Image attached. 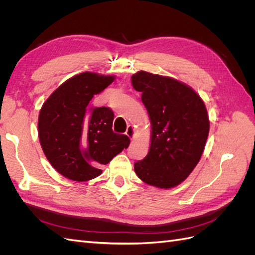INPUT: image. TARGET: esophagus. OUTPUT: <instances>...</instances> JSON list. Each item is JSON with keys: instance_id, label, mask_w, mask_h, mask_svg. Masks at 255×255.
I'll return each instance as SVG.
<instances>
[{"instance_id": "obj_1", "label": "esophagus", "mask_w": 255, "mask_h": 255, "mask_svg": "<svg viewBox=\"0 0 255 255\" xmlns=\"http://www.w3.org/2000/svg\"><path fill=\"white\" fill-rule=\"evenodd\" d=\"M126 134L130 138V139H134V137H135V128L132 126H128V128H127Z\"/></svg>"}]
</instances>
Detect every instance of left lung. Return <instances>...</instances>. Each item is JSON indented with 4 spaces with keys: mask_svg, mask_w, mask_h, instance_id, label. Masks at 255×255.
I'll return each mask as SVG.
<instances>
[{
    "mask_svg": "<svg viewBox=\"0 0 255 255\" xmlns=\"http://www.w3.org/2000/svg\"><path fill=\"white\" fill-rule=\"evenodd\" d=\"M132 85L141 92L152 129L149 153L134 164V170L145 184L175 187L203 154L210 132L205 104L190 86L169 76L138 71Z\"/></svg>",
    "mask_w": 255,
    "mask_h": 255,
    "instance_id": "1",
    "label": "left lung"
}]
</instances>
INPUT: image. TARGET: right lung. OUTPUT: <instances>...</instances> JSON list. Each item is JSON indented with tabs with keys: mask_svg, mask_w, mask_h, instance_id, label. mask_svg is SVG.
<instances>
[{
	"mask_svg": "<svg viewBox=\"0 0 255 255\" xmlns=\"http://www.w3.org/2000/svg\"><path fill=\"white\" fill-rule=\"evenodd\" d=\"M114 75L83 72L52 92L38 118V136L45 157L69 180L85 182L102 173L106 165L129 144V138L113 132L114 113L90 107L95 95L115 81Z\"/></svg>",
	"mask_w": 255,
	"mask_h": 255,
	"instance_id": "add662e5",
	"label": "right lung"
}]
</instances>
